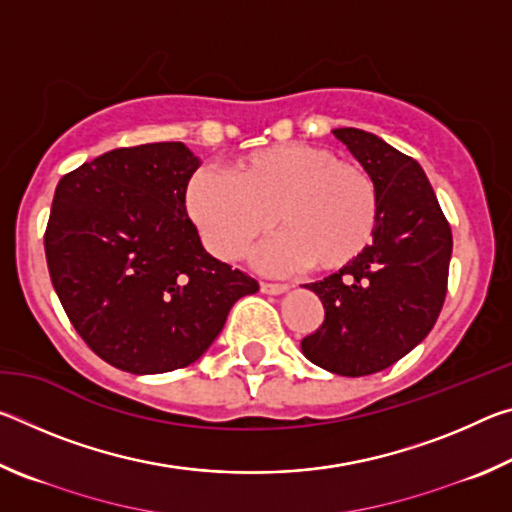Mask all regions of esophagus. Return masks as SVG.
<instances>
[{
	"mask_svg": "<svg viewBox=\"0 0 512 512\" xmlns=\"http://www.w3.org/2000/svg\"><path fill=\"white\" fill-rule=\"evenodd\" d=\"M259 289H262L264 293H273V296H275V293H284V291H287L289 284H282V282H262V284H259Z\"/></svg>",
	"mask_w": 512,
	"mask_h": 512,
	"instance_id": "34e87169",
	"label": "esophagus"
}]
</instances>
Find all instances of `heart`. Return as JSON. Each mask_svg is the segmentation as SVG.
I'll use <instances>...</instances> for the list:
<instances>
[{
	"label": "heart",
	"instance_id": "1",
	"mask_svg": "<svg viewBox=\"0 0 512 512\" xmlns=\"http://www.w3.org/2000/svg\"><path fill=\"white\" fill-rule=\"evenodd\" d=\"M187 212L219 259H239L268 230L282 232L259 253L268 271L309 264L329 273L354 262L375 237L379 192L357 162L316 144H277L230 164L228 176L198 171Z\"/></svg>",
	"mask_w": 512,
	"mask_h": 512
}]
</instances>
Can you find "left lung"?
<instances>
[{
    "mask_svg": "<svg viewBox=\"0 0 512 512\" xmlns=\"http://www.w3.org/2000/svg\"><path fill=\"white\" fill-rule=\"evenodd\" d=\"M334 135L375 180L379 216L354 262L307 284L325 320L300 348L334 375L363 377L393 366L431 332L447 293L452 228L413 158L359 128Z\"/></svg>",
    "mask_w": 512,
    "mask_h": 512,
    "instance_id": "obj_1",
    "label": "left lung"
}]
</instances>
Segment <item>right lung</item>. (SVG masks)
<instances>
[{
  "mask_svg": "<svg viewBox=\"0 0 512 512\" xmlns=\"http://www.w3.org/2000/svg\"><path fill=\"white\" fill-rule=\"evenodd\" d=\"M198 158L183 142L126 146L65 173L45 255L69 323L110 366L153 375L194 363L255 277L205 253L185 207Z\"/></svg>",
  "mask_w": 512,
  "mask_h": 512,
  "instance_id": "obj_1",
  "label": "right lung"
}]
</instances>
